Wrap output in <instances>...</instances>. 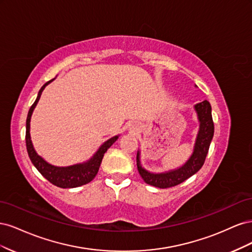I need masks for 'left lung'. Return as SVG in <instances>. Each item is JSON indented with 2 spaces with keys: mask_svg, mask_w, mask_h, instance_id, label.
Returning a JSON list of instances; mask_svg holds the SVG:
<instances>
[{
  "mask_svg": "<svg viewBox=\"0 0 252 252\" xmlns=\"http://www.w3.org/2000/svg\"><path fill=\"white\" fill-rule=\"evenodd\" d=\"M195 110L197 112L200 120V131L197 134L194 151L188 159V162L181 167L180 169L166 172L154 174L145 170L140 164V155H136V166H138L139 173L145 183L148 185L155 186L158 188H170L174 187L191 175L199 171L205 163L206 157H207L208 150L211 140L215 132V125H213L212 116H211V106L208 101H203L202 103H197L195 105Z\"/></svg>",
  "mask_w": 252,
  "mask_h": 252,
  "instance_id": "obj_1",
  "label": "left lung"
}]
</instances>
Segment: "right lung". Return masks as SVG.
Wrapping results in <instances>:
<instances>
[{"label": "right lung", "mask_w": 252, "mask_h": 252, "mask_svg": "<svg viewBox=\"0 0 252 252\" xmlns=\"http://www.w3.org/2000/svg\"><path fill=\"white\" fill-rule=\"evenodd\" d=\"M52 80L48 81L44 84L42 88L39 91V94L36 96V100L32 105L28 116L26 120V148L28 156L32 159V164L35 166V168L39 170V172L43 175V177L48 180L51 184L56 185L61 188H74L79 187L82 185H85L87 183L91 182L96 175L98 168H100V165L102 163L103 157L105 152L111 146V145L118 140V136H113L107 142H105L101 148L97 150L96 154L94 156V158L90 159L89 162L85 164H79V165H73L69 167H55L48 163H46L44 159L36 155V152L33 149L32 140H30V133H29V128H30V118H32V111L35 107L36 103L39 102L40 96L42 94V91Z\"/></svg>", "instance_id": "1"}]
</instances>
